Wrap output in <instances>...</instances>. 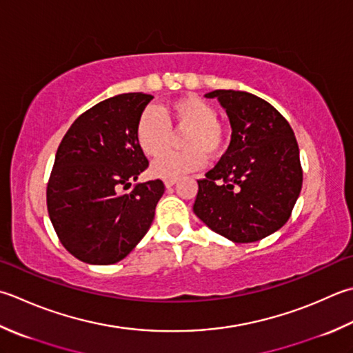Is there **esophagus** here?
I'll list each match as a JSON object with an SVG mask.
<instances>
[{
  "label": "esophagus",
  "mask_w": 353,
  "mask_h": 353,
  "mask_svg": "<svg viewBox=\"0 0 353 353\" xmlns=\"http://www.w3.org/2000/svg\"><path fill=\"white\" fill-rule=\"evenodd\" d=\"M176 181L177 179H167V181H165V186H167V188H171V186L176 183Z\"/></svg>",
  "instance_id": "1"
}]
</instances>
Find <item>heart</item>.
I'll return each mask as SVG.
<instances>
[{
  "label": "heart",
  "mask_w": 353,
  "mask_h": 353,
  "mask_svg": "<svg viewBox=\"0 0 353 353\" xmlns=\"http://www.w3.org/2000/svg\"><path fill=\"white\" fill-rule=\"evenodd\" d=\"M162 115L156 110L147 108L141 114L136 125V141L142 151L150 157H157L169 146L170 125L175 129H186L182 152L164 154L151 167L154 176L163 179H177L186 172L202 168L206 156L217 159L225 153L228 145L226 128L216 119L217 112L210 102L197 96H183L167 103L162 108ZM169 125L167 126L163 119Z\"/></svg>",
  "instance_id": "b5f03b06"
}]
</instances>
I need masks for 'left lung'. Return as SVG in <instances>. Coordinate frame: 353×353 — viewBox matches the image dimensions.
Instances as JSON below:
<instances>
[{"label":"left lung","mask_w":353,"mask_h":353,"mask_svg":"<svg viewBox=\"0 0 353 353\" xmlns=\"http://www.w3.org/2000/svg\"><path fill=\"white\" fill-rule=\"evenodd\" d=\"M230 117L231 143L219 163L197 181L196 216L236 243L271 236L291 217L303 170L289 122L259 96L214 90Z\"/></svg>","instance_id":"8db88e82"}]
</instances>
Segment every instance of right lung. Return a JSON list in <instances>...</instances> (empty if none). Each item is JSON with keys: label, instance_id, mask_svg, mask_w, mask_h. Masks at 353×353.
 <instances>
[{"label": "right lung", "instance_id": "right-lung-1", "mask_svg": "<svg viewBox=\"0 0 353 353\" xmlns=\"http://www.w3.org/2000/svg\"><path fill=\"white\" fill-rule=\"evenodd\" d=\"M153 99L123 93L96 103L68 128L47 183L48 217L62 246L90 265L125 259L150 230L165 185L131 182L148 168L137 121Z\"/></svg>", "mask_w": 353, "mask_h": 353}]
</instances>
